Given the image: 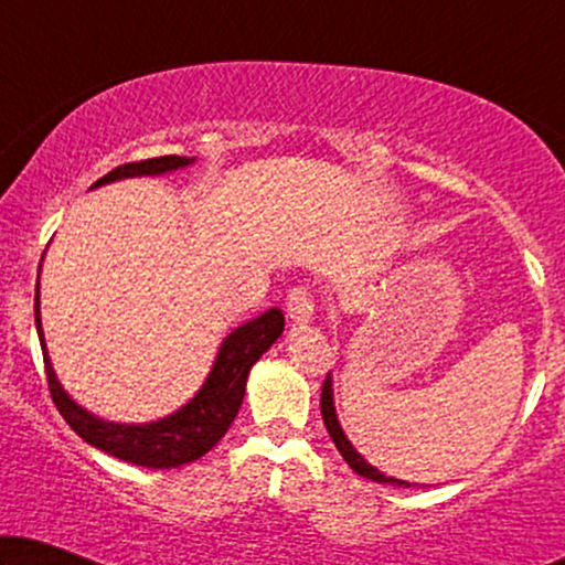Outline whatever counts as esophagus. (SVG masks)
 Segmentation results:
<instances>
[{"label":"esophagus","instance_id":"1","mask_svg":"<svg viewBox=\"0 0 565 565\" xmlns=\"http://www.w3.org/2000/svg\"><path fill=\"white\" fill-rule=\"evenodd\" d=\"M285 306H288V316L296 323L313 321V296L306 285H296V288L288 292V303Z\"/></svg>","mask_w":565,"mask_h":565}]
</instances>
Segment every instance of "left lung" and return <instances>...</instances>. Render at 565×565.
I'll return each instance as SVG.
<instances>
[{
	"label": "left lung",
	"instance_id": "1",
	"mask_svg": "<svg viewBox=\"0 0 565 565\" xmlns=\"http://www.w3.org/2000/svg\"><path fill=\"white\" fill-rule=\"evenodd\" d=\"M321 416H323V424H327L331 439H334L337 450L342 452V458L347 460V466H350L354 473L367 478V481H375V483H388V486H404L408 489V481H401V478H391L377 470L375 466H370V462L362 458V455L354 450V445L347 439L342 424H339V416H337V408H334V388H331V373L327 375V381H323V388H321ZM416 486V483H414Z\"/></svg>",
	"mask_w": 565,
	"mask_h": 565
}]
</instances>
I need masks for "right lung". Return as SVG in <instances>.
Masks as SVG:
<instances>
[{
	"label": "right lung",
	"mask_w": 565,
	"mask_h": 565,
	"mask_svg": "<svg viewBox=\"0 0 565 565\" xmlns=\"http://www.w3.org/2000/svg\"><path fill=\"white\" fill-rule=\"evenodd\" d=\"M192 161H195V157H157L134 161V164L113 169L110 174H105L92 188H103V184L128 180V177L169 174L177 172V169L190 167ZM35 329L38 339H41L51 398L68 427L84 443L113 455V458L134 462V466L164 470L188 466V462L203 458L207 450H213L218 445V439L226 435L231 422L236 419L238 408H242L249 370L277 342V337L282 334L285 316L280 308H269V311L257 316V319L236 327L221 342L211 373H207L205 383L200 385L195 396L182 408L167 414L164 419L146 424H118L99 419L97 414L87 412V408L76 404L64 391V385L58 383L56 370H53L49 360V350H45L41 323V282H38L35 290Z\"/></svg>",
	"instance_id": "add662e5"
}]
</instances>
